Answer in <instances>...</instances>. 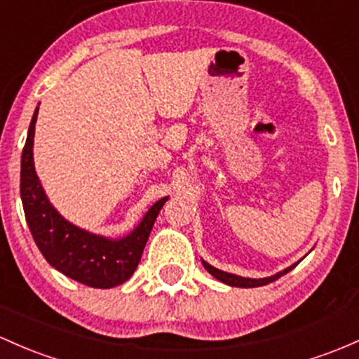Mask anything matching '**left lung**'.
<instances>
[{"instance_id": "left-lung-1", "label": "left lung", "mask_w": 359, "mask_h": 359, "mask_svg": "<svg viewBox=\"0 0 359 359\" xmlns=\"http://www.w3.org/2000/svg\"><path fill=\"white\" fill-rule=\"evenodd\" d=\"M298 264V262H297ZM297 264H293V266H290L288 269L281 271V273L274 274V276H269V278H262V279H252V278H242V276H235V274H230V273H223V271L216 269V267L210 266L208 262L203 261V266L206 267L208 273L211 276H215L216 279H219V281L224 283V285H230V286H237V288H257V286H264V285H269V283L276 281L278 278H281V276H285L286 273H290L291 269H293Z\"/></svg>"}]
</instances>
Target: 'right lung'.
Returning a JSON list of instances; mask_svg holds the SVG:
<instances>
[{"label":"right lung","mask_w":359,"mask_h":359,"mask_svg":"<svg viewBox=\"0 0 359 359\" xmlns=\"http://www.w3.org/2000/svg\"><path fill=\"white\" fill-rule=\"evenodd\" d=\"M37 114L39 109H35L23 147L20 172V196L30 233L46 261L59 273L92 288L107 290L119 286L136 271L153 223L168 198L153 204L136 230L121 240L98 237L66 222L50 206L34 168L32 147Z\"/></svg>","instance_id":"add662e5"}]
</instances>
